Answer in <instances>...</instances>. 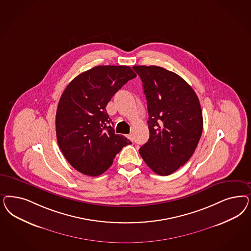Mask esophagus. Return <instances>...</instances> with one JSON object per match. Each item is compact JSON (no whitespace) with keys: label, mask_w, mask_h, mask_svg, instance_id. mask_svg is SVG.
<instances>
[{"label":"esophagus","mask_w":251,"mask_h":251,"mask_svg":"<svg viewBox=\"0 0 251 251\" xmlns=\"http://www.w3.org/2000/svg\"><path fill=\"white\" fill-rule=\"evenodd\" d=\"M127 138H129L130 140H132V141H133V139H134V138H133V135H132V134H129V135L127 136Z\"/></svg>","instance_id":"1"}]
</instances>
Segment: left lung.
Here are the masks:
<instances>
[{"label": "left lung", "mask_w": 251, "mask_h": 251, "mask_svg": "<svg viewBox=\"0 0 251 251\" xmlns=\"http://www.w3.org/2000/svg\"><path fill=\"white\" fill-rule=\"evenodd\" d=\"M147 99L150 138L139 149L146 164L169 176L194 153L203 129L199 98L186 81L156 65H134Z\"/></svg>", "instance_id": "1"}]
</instances>
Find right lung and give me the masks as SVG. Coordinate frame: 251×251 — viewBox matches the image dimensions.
I'll return each mask as SVG.
<instances>
[{"label": "right lung", "instance_id": "obj_1", "mask_svg": "<svg viewBox=\"0 0 251 251\" xmlns=\"http://www.w3.org/2000/svg\"><path fill=\"white\" fill-rule=\"evenodd\" d=\"M137 76L126 65H98L75 77L57 107L58 145L75 170L98 176L108 170L124 147L131 144L114 133L106 106L113 95Z\"/></svg>", "mask_w": 251, "mask_h": 251}]
</instances>
